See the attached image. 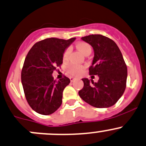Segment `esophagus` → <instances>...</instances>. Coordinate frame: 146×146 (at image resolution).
<instances>
[{"instance_id":"esophagus-1","label":"esophagus","mask_w":146,"mask_h":146,"mask_svg":"<svg viewBox=\"0 0 146 146\" xmlns=\"http://www.w3.org/2000/svg\"><path fill=\"white\" fill-rule=\"evenodd\" d=\"M70 79V81H71V82H73L75 80H76V78H73V77H71Z\"/></svg>"}]
</instances>
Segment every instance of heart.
<instances>
[{
	"label": "heart",
	"mask_w": 146,
	"mask_h": 146,
	"mask_svg": "<svg viewBox=\"0 0 146 146\" xmlns=\"http://www.w3.org/2000/svg\"><path fill=\"white\" fill-rule=\"evenodd\" d=\"M76 47H77V48L84 55L86 54L88 52L91 51V48H90V45L88 44V43H84V42H80V43H77ZM70 53V49H66V51L64 52V54H63V60H66L68 58ZM82 70H83V67H82V66L76 64H71L67 68V70L68 71V73H70L71 75L79 74V73L82 71Z\"/></svg>",
	"instance_id": "b5f03b06"
}]
</instances>
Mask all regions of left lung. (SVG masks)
Returning a JSON list of instances; mask_svg holds the SVG:
<instances>
[{
	"mask_svg": "<svg viewBox=\"0 0 146 146\" xmlns=\"http://www.w3.org/2000/svg\"><path fill=\"white\" fill-rule=\"evenodd\" d=\"M81 40L92 46L94 57L89 74L97 75L99 80L82 78L84 86L80 97L90 106L99 108L113 106L121 98L126 87L128 70L122 53L116 43L102 35H90Z\"/></svg>",
	"mask_w": 146,
	"mask_h": 146,
	"instance_id": "obj_1",
	"label": "left lung"
}]
</instances>
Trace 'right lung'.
<instances>
[{
    "label": "right lung",
    "instance_id": "obj_1",
    "mask_svg": "<svg viewBox=\"0 0 146 146\" xmlns=\"http://www.w3.org/2000/svg\"><path fill=\"white\" fill-rule=\"evenodd\" d=\"M76 40L46 38L33 45L21 71L25 98L31 108L41 115H50L62 104L63 92L70 83L68 78L55 80L53 71L63 63L64 52Z\"/></svg>",
    "mask_w": 146,
    "mask_h": 146
}]
</instances>
